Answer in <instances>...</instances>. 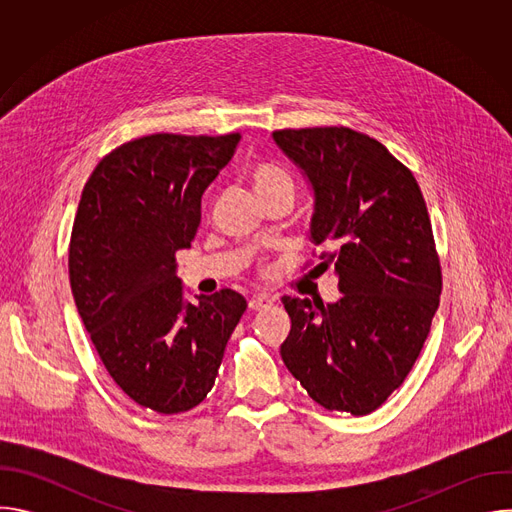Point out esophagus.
<instances>
[{
    "mask_svg": "<svg viewBox=\"0 0 512 512\" xmlns=\"http://www.w3.org/2000/svg\"><path fill=\"white\" fill-rule=\"evenodd\" d=\"M269 306H273V300H271V298H267V296H263V294L253 296V298L249 300V310H253V312H257V310H265V308H269Z\"/></svg>",
    "mask_w": 512,
    "mask_h": 512,
    "instance_id": "obj_1",
    "label": "esophagus"
}]
</instances>
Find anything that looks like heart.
I'll use <instances>...</instances> for the list:
<instances>
[{"mask_svg":"<svg viewBox=\"0 0 512 512\" xmlns=\"http://www.w3.org/2000/svg\"><path fill=\"white\" fill-rule=\"evenodd\" d=\"M253 186L259 196H269L275 192L294 194V180L291 176L275 166H257L251 174Z\"/></svg>","mask_w":512,"mask_h":512,"instance_id":"b5f03b06","label":"heart"}]
</instances>
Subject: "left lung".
<instances>
[{"instance_id": "left-lung-1", "label": "left lung", "mask_w": 512, "mask_h": 512, "mask_svg": "<svg viewBox=\"0 0 512 512\" xmlns=\"http://www.w3.org/2000/svg\"><path fill=\"white\" fill-rule=\"evenodd\" d=\"M314 194L310 241L330 247L334 304L283 296L287 371L330 411L367 415L401 387L440 306L425 200L383 143L348 127L273 131Z\"/></svg>"}]
</instances>
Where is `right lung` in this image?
I'll list each match as a JSON object with an SVG mask.
<instances>
[{"instance_id":"right-lung-1","label":"right lung","mask_w":512,"mask_h":512,"mask_svg":"<svg viewBox=\"0 0 512 512\" xmlns=\"http://www.w3.org/2000/svg\"><path fill=\"white\" fill-rule=\"evenodd\" d=\"M239 139L139 137L105 156L83 188L68 249L72 296L111 379L156 413L204 401L247 310L233 289L188 302L174 257L190 249L204 190Z\"/></svg>"}]
</instances>
